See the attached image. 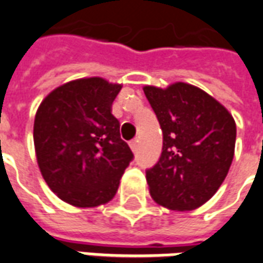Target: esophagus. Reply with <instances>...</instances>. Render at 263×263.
<instances>
[{
  "label": "esophagus",
  "instance_id": "obj_1",
  "mask_svg": "<svg viewBox=\"0 0 263 263\" xmlns=\"http://www.w3.org/2000/svg\"><path fill=\"white\" fill-rule=\"evenodd\" d=\"M138 143H139V140L138 139H134L129 142V146H131V149L134 153H135V152H138Z\"/></svg>",
  "mask_w": 263,
  "mask_h": 263
}]
</instances>
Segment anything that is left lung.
Here are the masks:
<instances>
[{
	"instance_id": "8db88e82",
	"label": "left lung",
	"mask_w": 263,
	"mask_h": 263,
	"mask_svg": "<svg viewBox=\"0 0 263 263\" xmlns=\"http://www.w3.org/2000/svg\"><path fill=\"white\" fill-rule=\"evenodd\" d=\"M163 131V152L146 171L152 197L170 210L192 211L216 193L236 145L232 114L203 89L185 83L143 88Z\"/></svg>"
}]
</instances>
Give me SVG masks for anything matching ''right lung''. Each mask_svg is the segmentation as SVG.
Segmentation results:
<instances>
[{
  "instance_id": "obj_1",
  "label": "right lung",
  "mask_w": 263,
  "mask_h": 263,
  "mask_svg": "<svg viewBox=\"0 0 263 263\" xmlns=\"http://www.w3.org/2000/svg\"><path fill=\"white\" fill-rule=\"evenodd\" d=\"M120 91V84L100 77L74 80L53 89L37 110L40 171L52 192L74 207L109 203L134 158L111 114Z\"/></svg>"
}]
</instances>
